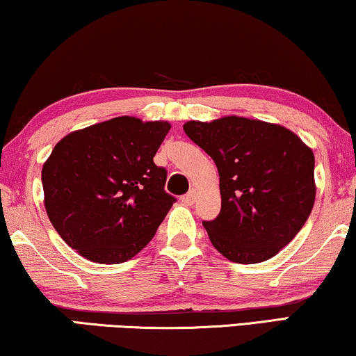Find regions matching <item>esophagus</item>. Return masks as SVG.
Here are the masks:
<instances>
[{"label": "esophagus", "instance_id": "esophagus-1", "mask_svg": "<svg viewBox=\"0 0 356 356\" xmlns=\"http://www.w3.org/2000/svg\"><path fill=\"white\" fill-rule=\"evenodd\" d=\"M180 200H182V203L185 204H193L195 200H197V193H195V190H190V192L187 195H184Z\"/></svg>", "mask_w": 356, "mask_h": 356}]
</instances>
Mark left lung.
Segmentation results:
<instances>
[{
  "label": "left lung",
  "mask_w": 356,
  "mask_h": 356,
  "mask_svg": "<svg viewBox=\"0 0 356 356\" xmlns=\"http://www.w3.org/2000/svg\"><path fill=\"white\" fill-rule=\"evenodd\" d=\"M219 172L221 211L203 221L213 247L234 263H261L293 240L312 213L314 154L292 130L226 116L184 124Z\"/></svg>",
  "instance_id": "8db88e82"
}]
</instances>
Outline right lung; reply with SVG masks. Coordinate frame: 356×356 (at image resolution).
<instances>
[{
	"label": "right lung",
	"mask_w": 356,
	"mask_h": 356,
	"mask_svg": "<svg viewBox=\"0 0 356 356\" xmlns=\"http://www.w3.org/2000/svg\"><path fill=\"white\" fill-rule=\"evenodd\" d=\"M171 124L121 116L69 134L43 164L44 209L69 247L119 264L153 238L176 198L153 158Z\"/></svg>",
	"instance_id": "obj_1"
}]
</instances>
